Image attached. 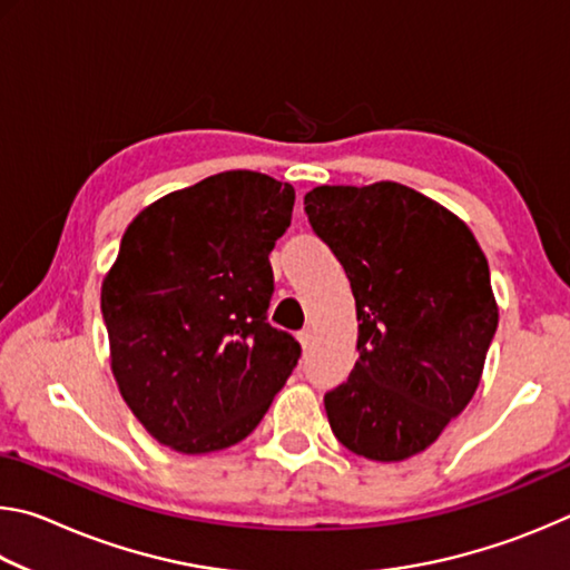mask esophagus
<instances>
[{
    "instance_id": "1",
    "label": "esophagus",
    "mask_w": 570,
    "mask_h": 570,
    "mask_svg": "<svg viewBox=\"0 0 570 570\" xmlns=\"http://www.w3.org/2000/svg\"><path fill=\"white\" fill-rule=\"evenodd\" d=\"M298 342H302L304 350H308V346H312V342H314V334H312V330L298 332Z\"/></svg>"
}]
</instances>
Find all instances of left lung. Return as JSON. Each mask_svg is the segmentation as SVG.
I'll list each match as a JSON object with an SVG mask.
<instances>
[{
	"label": "left lung",
	"instance_id": "obj_1",
	"mask_svg": "<svg viewBox=\"0 0 570 570\" xmlns=\"http://www.w3.org/2000/svg\"><path fill=\"white\" fill-rule=\"evenodd\" d=\"M304 210L360 322V360L324 394L332 432L370 460L417 455L478 390L498 330L488 258L460 218L400 183L320 186Z\"/></svg>",
	"mask_w": 570,
	"mask_h": 570
}]
</instances>
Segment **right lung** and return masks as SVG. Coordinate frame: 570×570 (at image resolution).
I'll list each match as a JSON object with an SVG mask.
<instances>
[{
    "label": "right lung",
    "mask_w": 570,
    "mask_h": 570,
    "mask_svg": "<svg viewBox=\"0 0 570 570\" xmlns=\"http://www.w3.org/2000/svg\"><path fill=\"white\" fill-rule=\"evenodd\" d=\"M296 193L228 170L132 220L102 282L112 374L153 438L186 455L236 445L292 377L302 344L268 324V254Z\"/></svg>",
    "instance_id": "obj_1"
}]
</instances>
